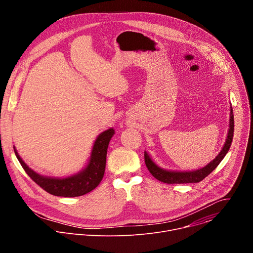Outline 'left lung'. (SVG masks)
I'll return each instance as SVG.
<instances>
[{
	"label": "left lung",
	"instance_id": "8db88e82",
	"mask_svg": "<svg viewBox=\"0 0 253 253\" xmlns=\"http://www.w3.org/2000/svg\"><path fill=\"white\" fill-rule=\"evenodd\" d=\"M233 132H234V116H233L232 107L230 106L229 129H228V133H227V137H226L224 145H223L221 151L218 153V155L216 156L212 161H210L206 166L196 169V170H192V171L166 170L164 168L159 167L146 151L144 152L145 164H146L149 172L161 182H164L167 184L200 182L201 180H203L206 176H208L216 167L219 165V163L222 161V159L227 154V152L231 146V142L233 139Z\"/></svg>",
	"mask_w": 253,
	"mask_h": 253
}]
</instances>
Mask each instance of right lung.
Returning a JSON list of instances; mask_svg holds the SVG:
<instances>
[{
    "instance_id": "right-lung-1",
    "label": "right lung",
    "mask_w": 253,
    "mask_h": 253,
    "mask_svg": "<svg viewBox=\"0 0 253 253\" xmlns=\"http://www.w3.org/2000/svg\"><path fill=\"white\" fill-rule=\"evenodd\" d=\"M114 134L115 131L113 128L105 130L99 134L94 142L91 156L85 168L76 174L64 178L38 174L23 161L15 146L14 151L26 173L45 191L55 196L77 197L92 191L101 182L106 167L108 145Z\"/></svg>"
}]
</instances>
